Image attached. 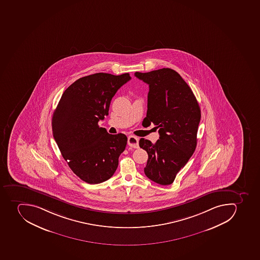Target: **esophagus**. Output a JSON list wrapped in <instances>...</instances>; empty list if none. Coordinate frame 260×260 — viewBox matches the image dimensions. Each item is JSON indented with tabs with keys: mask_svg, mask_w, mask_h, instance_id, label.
I'll use <instances>...</instances> for the list:
<instances>
[{
	"mask_svg": "<svg viewBox=\"0 0 260 260\" xmlns=\"http://www.w3.org/2000/svg\"><path fill=\"white\" fill-rule=\"evenodd\" d=\"M138 142H139V139L138 138H136L134 136H129L128 139H127L128 146L133 147V148H138L139 147Z\"/></svg>",
	"mask_w": 260,
	"mask_h": 260,
	"instance_id": "esophagus-1",
	"label": "esophagus"
}]
</instances>
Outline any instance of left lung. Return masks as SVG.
Segmentation results:
<instances>
[{
    "mask_svg": "<svg viewBox=\"0 0 260 260\" xmlns=\"http://www.w3.org/2000/svg\"><path fill=\"white\" fill-rule=\"evenodd\" d=\"M149 85L147 112L142 122L159 128L155 144L141 138L139 146L148 154L144 168L147 178L169 185L194 152L201 110L196 97L180 75L170 68L135 72Z\"/></svg>",
    "mask_w": 260,
    "mask_h": 260,
    "instance_id": "obj_1",
    "label": "left lung"
}]
</instances>
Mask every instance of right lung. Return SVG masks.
<instances>
[{"label": "right lung", "mask_w": 260, "mask_h": 260, "mask_svg": "<svg viewBox=\"0 0 260 260\" xmlns=\"http://www.w3.org/2000/svg\"><path fill=\"white\" fill-rule=\"evenodd\" d=\"M128 73H95L81 77L63 92L52 118L53 138L71 170L83 181L96 184L110 179L127 145L122 133L109 134L99 121L109 114Z\"/></svg>", "instance_id": "1"}]
</instances>
